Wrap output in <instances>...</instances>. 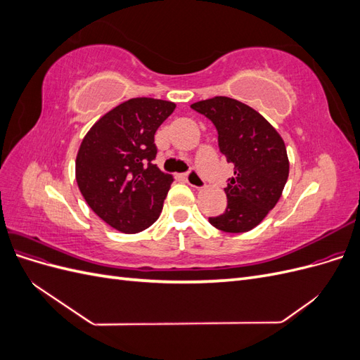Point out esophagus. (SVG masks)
I'll return each mask as SVG.
<instances>
[{
  "label": "esophagus",
  "mask_w": 360,
  "mask_h": 360,
  "mask_svg": "<svg viewBox=\"0 0 360 360\" xmlns=\"http://www.w3.org/2000/svg\"><path fill=\"white\" fill-rule=\"evenodd\" d=\"M184 180H186L189 186L195 189H202L205 186V181L201 179V176L197 171H189L188 174H184Z\"/></svg>",
  "instance_id": "34e87169"
}]
</instances>
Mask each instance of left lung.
<instances>
[{
  "label": "left lung",
  "instance_id": "left-lung-1",
  "mask_svg": "<svg viewBox=\"0 0 360 360\" xmlns=\"http://www.w3.org/2000/svg\"><path fill=\"white\" fill-rule=\"evenodd\" d=\"M191 108L214 124L221 153L234 165V177L224 189L226 209L209 222L225 233L252 230L276 205L287 183L284 141L263 115L231 97L216 96Z\"/></svg>",
  "mask_w": 360,
  "mask_h": 360
}]
</instances>
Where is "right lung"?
I'll return each mask as SVG.
<instances>
[{
  "instance_id": "obj_1",
  "label": "right lung",
  "mask_w": 360,
  "mask_h": 360,
  "mask_svg": "<svg viewBox=\"0 0 360 360\" xmlns=\"http://www.w3.org/2000/svg\"><path fill=\"white\" fill-rule=\"evenodd\" d=\"M176 103L136 97L97 120L76 156V181L91 210L115 230L135 234L159 217L172 176L153 160L155 134Z\"/></svg>"
}]
</instances>
